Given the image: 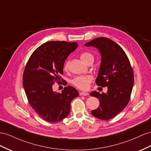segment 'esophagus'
<instances>
[{"label": "esophagus", "instance_id": "esophagus-1", "mask_svg": "<svg viewBox=\"0 0 151 151\" xmlns=\"http://www.w3.org/2000/svg\"><path fill=\"white\" fill-rule=\"evenodd\" d=\"M79 95L81 96H88L89 95V93L88 92H83V91H81L79 92Z\"/></svg>", "mask_w": 151, "mask_h": 151}]
</instances>
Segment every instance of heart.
<instances>
[{
	"instance_id": "heart-1",
	"label": "heart",
	"mask_w": 151,
	"mask_h": 151,
	"mask_svg": "<svg viewBox=\"0 0 151 151\" xmlns=\"http://www.w3.org/2000/svg\"><path fill=\"white\" fill-rule=\"evenodd\" d=\"M80 58L83 62L86 63L88 61L93 60H94V56L89 52H84L80 55ZM69 67V61L67 62L64 64V70H67ZM93 78L91 76H79L74 77L71 81V83L74 84L75 86L78 88L79 89L85 90L88 88L89 84L91 83Z\"/></svg>"
}]
</instances>
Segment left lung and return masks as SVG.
<instances>
[{
  "instance_id": "left-lung-1",
  "label": "left lung",
  "mask_w": 151,
  "mask_h": 151,
  "mask_svg": "<svg viewBox=\"0 0 151 151\" xmlns=\"http://www.w3.org/2000/svg\"><path fill=\"white\" fill-rule=\"evenodd\" d=\"M99 50L101 64L96 84L107 87V92L101 94L96 91L90 95L99 99V107L91 114L101 120H109L123 111L127 106L134 84V75L127 55L121 47L107 37L93 39L84 44Z\"/></svg>"
}]
</instances>
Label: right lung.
I'll return each mask as SVG.
<instances>
[{"label": "right lung", "instance_id": "add662e5", "mask_svg": "<svg viewBox=\"0 0 151 151\" xmlns=\"http://www.w3.org/2000/svg\"><path fill=\"white\" fill-rule=\"evenodd\" d=\"M77 46L76 42H47L36 49L26 65L23 88L31 107L44 121L56 123L65 118L70 111L71 101L79 96L70 86L62 93L52 90L55 81L60 82L66 59Z\"/></svg>", "mask_w": 151, "mask_h": 151}]
</instances>
